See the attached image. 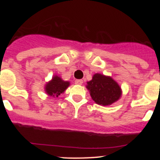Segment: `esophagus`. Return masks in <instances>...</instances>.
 Here are the masks:
<instances>
[{
	"instance_id": "esophagus-1",
	"label": "esophagus",
	"mask_w": 160,
	"mask_h": 160,
	"mask_svg": "<svg viewBox=\"0 0 160 160\" xmlns=\"http://www.w3.org/2000/svg\"><path fill=\"white\" fill-rule=\"evenodd\" d=\"M75 83L77 84V85H81L82 83V80H75Z\"/></svg>"
}]
</instances>
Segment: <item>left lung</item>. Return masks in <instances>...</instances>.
Listing matches in <instances>:
<instances>
[{"label":"left lung","mask_w":160,"mask_h":160,"mask_svg":"<svg viewBox=\"0 0 160 160\" xmlns=\"http://www.w3.org/2000/svg\"><path fill=\"white\" fill-rule=\"evenodd\" d=\"M86 88L95 103L103 106L114 103L122 95L121 88L114 80L101 74L93 75L92 80L87 82Z\"/></svg>","instance_id":"left-lung-1"}]
</instances>
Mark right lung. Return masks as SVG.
<instances>
[{
    "label": "right lung",
    "mask_w": 160,
    "mask_h": 160,
    "mask_svg": "<svg viewBox=\"0 0 160 160\" xmlns=\"http://www.w3.org/2000/svg\"><path fill=\"white\" fill-rule=\"evenodd\" d=\"M70 86V82L62 80L60 77L54 76L50 81L47 82L45 86V91L49 96L58 97L66 90Z\"/></svg>",
    "instance_id": "add662e5"
}]
</instances>
